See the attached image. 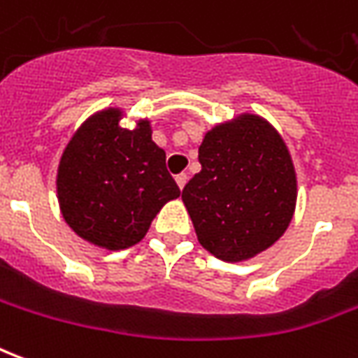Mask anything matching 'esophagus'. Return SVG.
<instances>
[{"label":"esophagus","instance_id":"34e87169","mask_svg":"<svg viewBox=\"0 0 358 358\" xmlns=\"http://www.w3.org/2000/svg\"><path fill=\"white\" fill-rule=\"evenodd\" d=\"M175 181H177V185H179V189H183L185 185H187V181H189V175L179 173L177 177H175Z\"/></svg>","mask_w":358,"mask_h":358}]
</instances>
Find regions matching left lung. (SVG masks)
Masks as SVG:
<instances>
[{"label": "left lung", "instance_id": "8db88e82", "mask_svg": "<svg viewBox=\"0 0 358 358\" xmlns=\"http://www.w3.org/2000/svg\"><path fill=\"white\" fill-rule=\"evenodd\" d=\"M199 162L181 199L200 245L225 262L272 247L296 204L295 166L272 123L256 113L217 123L202 138Z\"/></svg>", "mask_w": 358, "mask_h": 358}]
</instances>
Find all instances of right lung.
<instances>
[{
  "label": "right lung",
  "instance_id": "obj_1",
  "mask_svg": "<svg viewBox=\"0 0 358 358\" xmlns=\"http://www.w3.org/2000/svg\"><path fill=\"white\" fill-rule=\"evenodd\" d=\"M125 111L106 108L78 127L57 166V202L80 239L123 250L144 239L166 202L181 191L166 152L152 141L150 119L121 127Z\"/></svg>",
  "mask_w": 358,
  "mask_h": 358
}]
</instances>
